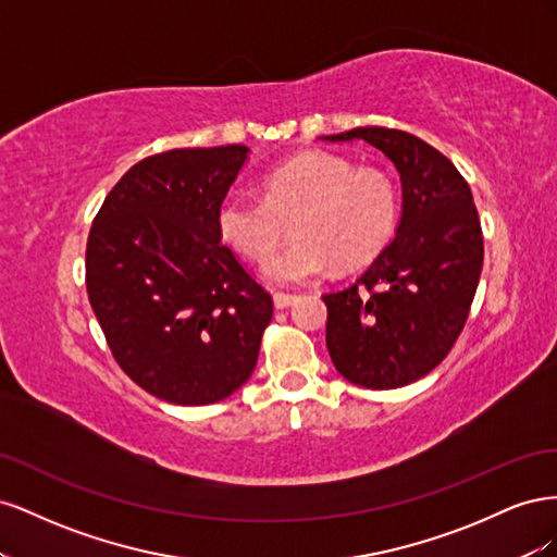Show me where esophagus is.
Listing matches in <instances>:
<instances>
[{"instance_id": "obj_1", "label": "esophagus", "mask_w": 557, "mask_h": 557, "mask_svg": "<svg viewBox=\"0 0 557 557\" xmlns=\"http://www.w3.org/2000/svg\"><path fill=\"white\" fill-rule=\"evenodd\" d=\"M299 297L290 295V293H274V307L276 309H288L290 305H295Z\"/></svg>"}]
</instances>
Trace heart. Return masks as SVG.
<instances>
[{
    "mask_svg": "<svg viewBox=\"0 0 557 557\" xmlns=\"http://www.w3.org/2000/svg\"><path fill=\"white\" fill-rule=\"evenodd\" d=\"M399 199L391 176L356 170L348 160L309 150L274 166L262 178V199L232 193L215 211L218 234L250 260H262L292 215L294 239L264 260L276 283H307L330 267L372 260L393 237Z\"/></svg>",
    "mask_w": 557,
    "mask_h": 557,
    "instance_id": "b5f03b06",
    "label": "heart"
}]
</instances>
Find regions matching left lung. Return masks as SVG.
<instances>
[{"label": "left lung", "instance_id": "1", "mask_svg": "<svg viewBox=\"0 0 557 557\" xmlns=\"http://www.w3.org/2000/svg\"><path fill=\"white\" fill-rule=\"evenodd\" d=\"M352 139L395 164L401 218L395 239L356 283L323 295L325 342L346 381L391 391L430 374L458 342L481 276L483 234L467 181L440 150L387 127L323 137Z\"/></svg>", "mask_w": 557, "mask_h": 557}]
</instances>
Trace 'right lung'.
<instances>
[{"label":"right lung","mask_w":557,"mask_h":557,"mask_svg":"<svg viewBox=\"0 0 557 557\" xmlns=\"http://www.w3.org/2000/svg\"><path fill=\"white\" fill-rule=\"evenodd\" d=\"M246 158L239 144L150 156L113 185L90 227L88 297L115 362L181 407L239 391L272 323V295L215 225Z\"/></svg>","instance_id":"add662e5"}]
</instances>
